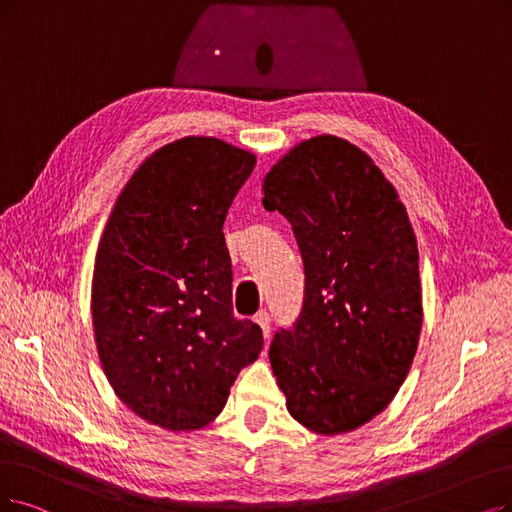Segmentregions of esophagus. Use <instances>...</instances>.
Here are the masks:
<instances>
[{
	"mask_svg": "<svg viewBox=\"0 0 512 512\" xmlns=\"http://www.w3.org/2000/svg\"><path fill=\"white\" fill-rule=\"evenodd\" d=\"M254 321L260 325L262 336H264V338H269V334H271V315H269L267 311H260V313H256Z\"/></svg>",
	"mask_w": 512,
	"mask_h": 512,
	"instance_id": "esophagus-1",
	"label": "esophagus"
}]
</instances>
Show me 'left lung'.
<instances>
[{
    "label": "left lung",
    "mask_w": 512,
    "mask_h": 512,
    "mask_svg": "<svg viewBox=\"0 0 512 512\" xmlns=\"http://www.w3.org/2000/svg\"><path fill=\"white\" fill-rule=\"evenodd\" d=\"M262 206L290 220L304 302L271 342L288 412L313 433L370 422L410 372L422 330L418 245L395 187L349 140L321 134L283 155Z\"/></svg>",
    "instance_id": "1"
}]
</instances>
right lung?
Listing matches in <instances>:
<instances>
[{"label":"right lung","mask_w":512,"mask_h":512,"mask_svg":"<svg viewBox=\"0 0 512 512\" xmlns=\"http://www.w3.org/2000/svg\"><path fill=\"white\" fill-rule=\"evenodd\" d=\"M256 155L187 136L140 163L102 231L92 325L102 370L134 414L168 431L206 426L262 330L235 319L222 224Z\"/></svg>","instance_id":"add662e5"}]
</instances>
